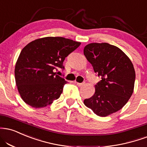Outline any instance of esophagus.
Here are the masks:
<instances>
[{
	"label": "esophagus",
	"mask_w": 147,
	"mask_h": 147,
	"mask_svg": "<svg viewBox=\"0 0 147 147\" xmlns=\"http://www.w3.org/2000/svg\"><path fill=\"white\" fill-rule=\"evenodd\" d=\"M75 83L77 84V85L79 86V87H81V86H84L85 84V83H78V82H75Z\"/></svg>",
	"instance_id": "34e87169"
}]
</instances>
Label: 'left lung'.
Listing matches in <instances>:
<instances>
[{
    "label": "left lung",
    "mask_w": 147,
    "mask_h": 147,
    "mask_svg": "<svg viewBox=\"0 0 147 147\" xmlns=\"http://www.w3.org/2000/svg\"><path fill=\"white\" fill-rule=\"evenodd\" d=\"M84 53L101 78L93 96L84 100L85 105L101 117L120 110L134 92L136 73L131 61L119 48L105 42L86 45Z\"/></svg>",
    "instance_id": "obj_1"
}]
</instances>
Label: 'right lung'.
Segmentation results:
<instances>
[{"label":"right lung","mask_w":147,"mask_h":147,"mask_svg":"<svg viewBox=\"0 0 147 147\" xmlns=\"http://www.w3.org/2000/svg\"><path fill=\"white\" fill-rule=\"evenodd\" d=\"M80 45L62 37H46L23 48L14 73L18 90L26 104L41 108L59 98L67 81L56 71L63 68L65 58Z\"/></svg>","instance_id":"1"}]
</instances>
